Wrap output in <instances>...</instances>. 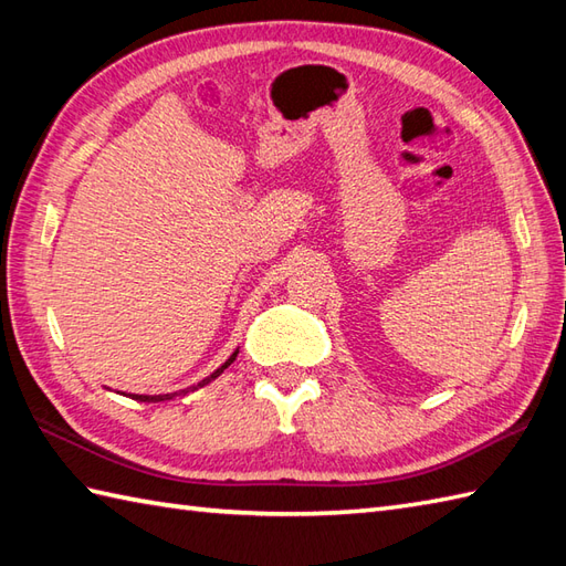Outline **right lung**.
Wrapping results in <instances>:
<instances>
[{"label": "right lung", "mask_w": 566, "mask_h": 566, "mask_svg": "<svg viewBox=\"0 0 566 566\" xmlns=\"http://www.w3.org/2000/svg\"><path fill=\"white\" fill-rule=\"evenodd\" d=\"M235 355H238V350H235V353H233L231 357H228V359H226V363H223V365H221L219 369H216V371H213V375H209L207 379H201L199 384H195V387H189V389H187V391H182V394H189V391H195V389L203 387V384H209L211 379H216V377H219V375H221V371H223V369H226L228 365H231V363H233V359H235ZM172 396H177V391H175V394H158V396H146V394H130V399H136V401H148V403L153 401V403H155V401H167V399H172Z\"/></svg>", "instance_id": "add662e5"}]
</instances>
